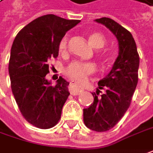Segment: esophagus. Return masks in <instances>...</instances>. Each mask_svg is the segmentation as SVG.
I'll return each instance as SVG.
<instances>
[{
	"instance_id": "34e87169",
	"label": "esophagus",
	"mask_w": 153,
	"mask_h": 153,
	"mask_svg": "<svg viewBox=\"0 0 153 153\" xmlns=\"http://www.w3.org/2000/svg\"><path fill=\"white\" fill-rule=\"evenodd\" d=\"M83 87L81 85H79V84H77L74 81H72L69 85V91L72 95H78L82 91H83Z\"/></svg>"
}]
</instances>
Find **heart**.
I'll list each match as a JSON object with an SVG mask.
<instances>
[{"label": "heart", "mask_w": 153, "mask_h": 153, "mask_svg": "<svg viewBox=\"0 0 153 153\" xmlns=\"http://www.w3.org/2000/svg\"><path fill=\"white\" fill-rule=\"evenodd\" d=\"M88 41L90 44L95 49H100L103 47L106 42L104 36L99 32L91 33L88 36ZM67 45H68V37L65 36L59 42L58 48L60 52H64L67 49ZM95 70H96V67L91 62H81L74 61L66 68V74L71 79H75L79 82H83L87 79V77L90 74L95 72Z\"/></svg>", "instance_id": "heart-1"}]
</instances>
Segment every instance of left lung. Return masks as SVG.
Returning a JSON list of instances; mask_svg holds the SVG:
<instances>
[{"instance_id":"left-lung-1","label":"left lung","mask_w":153,"mask_h":153,"mask_svg":"<svg viewBox=\"0 0 153 153\" xmlns=\"http://www.w3.org/2000/svg\"><path fill=\"white\" fill-rule=\"evenodd\" d=\"M115 35L118 42V56L110 73L98 81V89L91 93L93 103L83 110L85 125L96 132L115 127L129 107L138 83L140 56L132 34L110 18L97 19ZM100 89L105 92L100 97Z\"/></svg>"}]
</instances>
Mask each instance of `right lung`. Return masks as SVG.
Here are the masks:
<instances>
[{"label": "right lung", "mask_w": 153, "mask_h": 153, "mask_svg": "<svg viewBox=\"0 0 153 153\" xmlns=\"http://www.w3.org/2000/svg\"><path fill=\"white\" fill-rule=\"evenodd\" d=\"M79 22L43 15L25 25L13 43L8 66L12 91L25 120L38 128L56 125L69 96V83L62 77L51 85L45 76L50 59L58 56L60 40Z\"/></svg>", "instance_id": "obj_1"}]
</instances>
